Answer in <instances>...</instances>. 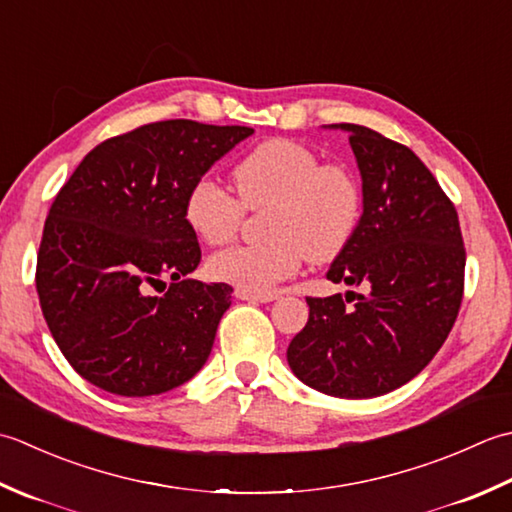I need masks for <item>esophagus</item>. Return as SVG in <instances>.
<instances>
[{"label":"esophagus","mask_w":512,"mask_h":512,"mask_svg":"<svg viewBox=\"0 0 512 512\" xmlns=\"http://www.w3.org/2000/svg\"><path fill=\"white\" fill-rule=\"evenodd\" d=\"M234 296L238 300H252V302H271L278 298L276 291H249V289H241V287H236Z\"/></svg>","instance_id":"1"}]
</instances>
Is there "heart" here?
I'll list each match as a JSON object with an SVG mask.
<instances>
[{"instance_id":"b5f03b06","label":"heart","mask_w":512,"mask_h":512,"mask_svg":"<svg viewBox=\"0 0 512 512\" xmlns=\"http://www.w3.org/2000/svg\"><path fill=\"white\" fill-rule=\"evenodd\" d=\"M236 195L214 179H198L185 196V223L207 245L236 236L245 210L265 212V243L236 245L207 263L214 280L249 291H269L300 269L338 256L356 232L360 187L336 163H320L307 145L269 139L234 165Z\"/></svg>"}]
</instances>
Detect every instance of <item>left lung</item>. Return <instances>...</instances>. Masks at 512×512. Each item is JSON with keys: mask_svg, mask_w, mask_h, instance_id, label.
<instances>
[{"mask_svg": "<svg viewBox=\"0 0 512 512\" xmlns=\"http://www.w3.org/2000/svg\"><path fill=\"white\" fill-rule=\"evenodd\" d=\"M331 128L349 132L362 216L327 278L364 294L307 298L309 320L289 342L287 362L320 393L378 398L413 380L448 338L466 252L453 203L406 145L356 123Z\"/></svg>", "mask_w": 512, "mask_h": 512, "instance_id": "obj_1", "label": "left lung"}]
</instances>
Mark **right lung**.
Wrapping results in <instances>:
<instances>
[{
	"label": "right lung",
	"mask_w": 512,
	"mask_h": 512,
	"mask_svg": "<svg viewBox=\"0 0 512 512\" xmlns=\"http://www.w3.org/2000/svg\"><path fill=\"white\" fill-rule=\"evenodd\" d=\"M252 134L190 119L148 123L99 143L61 187L35 283L52 338L81 378L145 398L201 371L234 289L187 278L201 247L185 196Z\"/></svg>",
	"instance_id": "1"
}]
</instances>
